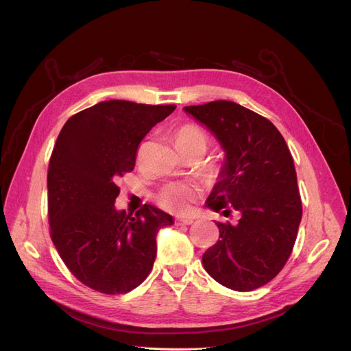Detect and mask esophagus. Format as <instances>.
<instances>
[{"label":"esophagus","mask_w":351,"mask_h":351,"mask_svg":"<svg viewBox=\"0 0 351 351\" xmlns=\"http://www.w3.org/2000/svg\"><path fill=\"white\" fill-rule=\"evenodd\" d=\"M193 218H190V217H184V218H177L176 219V224L177 226H190V224H193Z\"/></svg>","instance_id":"obj_1"}]
</instances>
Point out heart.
I'll list each match as a JSON object with an SVG mask.
<instances>
[{
    "instance_id": "1",
    "label": "heart",
    "mask_w": 351,
    "mask_h": 351,
    "mask_svg": "<svg viewBox=\"0 0 351 351\" xmlns=\"http://www.w3.org/2000/svg\"><path fill=\"white\" fill-rule=\"evenodd\" d=\"M176 146L177 149L184 147H202L206 151L208 137L205 132L199 129L197 125L186 124L180 127L176 133ZM196 189L187 183H171L167 184L161 192L158 193L156 200L164 209L174 212V214H183L190 209V205L195 199Z\"/></svg>"
}]
</instances>
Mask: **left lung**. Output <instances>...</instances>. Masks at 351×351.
<instances>
[{
    "label": "left lung",
    "instance_id": "8db88e82",
    "mask_svg": "<svg viewBox=\"0 0 351 351\" xmlns=\"http://www.w3.org/2000/svg\"><path fill=\"white\" fill-rule=\"evenodd\" d=\"M224 151L218 182L205 205L237 224H222L202 263L221 285L250 291L269 282L289 259L302 221L293 156L269 120L231 101L184 107Z\"/></svg>",
    "mask_w": 351,
    "mask_h": 351
}]
</instances>
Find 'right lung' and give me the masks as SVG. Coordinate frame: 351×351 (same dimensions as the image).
<instances>
[{"label":"right lung","instance_id":"right-lung-1","mask_svg":"<svg viewBox=\"0 0 351 351\" xmlns=\"http://www.w3.org/2000/svg\"><path fill=\"white\" fill-rule=\"evenodd\" d=\"M176 105L102 101L67 120L48 168L51 239L79 281L105 294L127 293L149 275L156 234L174 218L152 205L136 214L115 208L117 180Z\"/></svg>","mask_w":351,"mask_h":351}]
</instances>
